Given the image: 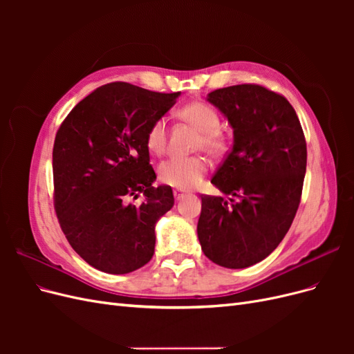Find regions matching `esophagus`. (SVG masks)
I'll use <instances>...</instances> for the list:
<instances>
[{"mask_svg": "<svg viewBox=\"0 0 354 354\" xmlns=\"http://www.w3.org/2000/svg\"><path fill=\"white\" fill-rule=\"evenodd\" d=\"M183 196H186V194H185L183 190H178V189H176V190H174V198H176V201L183 199Z\"/></svg>", "mask_w": 354, "mask_h": 354, "instance_id": "1", "label": "esophagus"}]
</instances>
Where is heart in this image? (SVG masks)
Returning a JSON list of instances; mask_svg holds the SVG:
<instances>
[{
    "mask_svg": "<svg viewBox=\"0 0 354 354\" xmlns=\"http://www.w3.org/2000/svg\"><path fill=\"white\" fill-rule=\"evenodd\" d=\"M178 118L201 131L198 146L207 149L208 152L220 153L226 147V142L220 131L221 118L212 106L194 102L185 104L178 111ZM168 142V122L165 118H158L149 127L146 134L147 149L155 155L164 153ZM208 171V160L202 156H173L158 168L159 180L165 185L177 189H194Z\"/></svg>",
    "mask_w": 354,
    "mask_h": 354,
    "instance_id": "1",
    "label": "heart"
}]
</instances>
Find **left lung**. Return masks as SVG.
<instances>
[{
  "mask_svg": "<svg viewBox=\"0 0 354 354\" xmlns=\"http://www.w3.org/2000/svg\"><path fill=\"white\" fill-rule=\"evenodd\" d=\"M207 100L233 130L211 183L239 201L202 196L198 239L212 263L245 269L270 255L291 227L307 165L303 128L289 102L261 85H232Z\"/></svg>",
  "mask_w": 354,
  "mask_h": 354,
  "instance_id": "1",
  "label": "left lung"
}]
</instances>
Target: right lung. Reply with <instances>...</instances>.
I'll return each mask as SVG.
<instances>
[{"instance_id":"right-lung-1","label":"right lung","mask_w":354,"mask_h":354,"mask_svg":"<svg viewBox=\"0 0 354 354\" xmlns=\"http://www.w3.org/2000/svg\"><path fill=\"white\" fill-rule=\"evenodd\" d=\"M127 82L103 85L60 125L53 147L56 212L63 233L94 269L125 274L151 261L155 226L174 205L153 186L146 134L180 97ZM143 193L140 206L129 202Z\"/></svg>"}]
</instances>
